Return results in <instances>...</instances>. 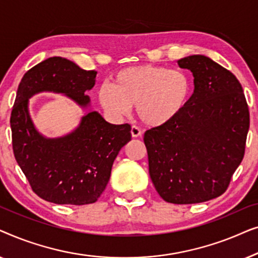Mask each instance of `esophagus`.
Returning a JSON list of instances; mask_svg holds the SVG:
<instances>
[{
  "label": "esophagus",
  "mask_w": 258,
  "mask_h": 258,
  "mask_svg": "<svg viewBox=\"0 0 258 258\" xmlns=\"http://www.w3.org/2000/svg\"><path fill=\"white\" fill-rule=\"evenodd\" d=\"M130 133H132L133 137H140L141 135H142V132H141V129L136 125L132 126V130H130Z\"/></svg>",
  "instance_id": "obj_1"
}]
</instances>
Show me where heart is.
<instances>
[{
  "mask_svg": "<svg viewBox=\"0 0 258 258\" xmlns=\"http://www.w3.org/2000/svg\"><path fill=\"white\" fill-rule=\"evenodd\" d=\"M191 93V79L183 70L142 64L119 70L110 84L98 88L97 98L109 115L121 117L136 107L141 122L160 126L181 114Z\"/></svg>",
  "mask_w": 258,
  "mask_h": 258,
  "instance_id": "1",
  "label": "heart"
}]
</instances>
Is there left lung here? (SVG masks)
Here are the masks:
<instances>
[{"instance_id": "left-lung-1", "label": "left lung", "mask_w": 258, "mask_h": 258, "mask_svg": "<svg viewBox=\"0 0 258 258\" xmlns=\"http://www.w3.org/2000/svg\"><path fill=\"white\" fill-rule=\"evenodd\" d=\"M194 93L177 117L144 134L149 174L165 202L192 204L227 190L244 156L249 108L234 74L204 55L177 61Z\"/></svg>"}]
</instances>
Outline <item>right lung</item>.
Listing matches in <instances>:
<instances>
[{"mask_svg":"<svg viewBox=\"0 0 258 258\" xmlns=\"http://www.w3.org/2000/svg\"><path fill=\"white\" fill-rule=\"evenodd\" d=\"M95 70L81 69L69 59L50 57L24 74L17 89L10 126L17 164L31 189L48 202L83 206L104 191L118 151L132 140V126L111 124L97 111L62 137L38 133L29 114V98L43 91L63 94L82 109L90 107L86 93L96 82Z\"/></svg>","mask_w":258,"mask_h":258,"instance_id":"obj_1","label":"right lung"}]
</instances>
